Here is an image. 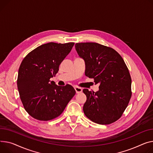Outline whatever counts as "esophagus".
<instances>
[{
  "label": "esophagus",
  "instance_id": "obj_1",
  "mask_svg": "<svg viewBox=\"0 0 153 153\" xmlns=\"http://www.w3.org/2000/svg\"><path fill=\"white\" fill-rule=\"evenodd\" d=\"M74 89L76 91L77 94H79V93H81L82 91V88L81 87H74Z\"/></svg>",
  "mask_w": 153,
  "mask_h": 153
}]
</instances>
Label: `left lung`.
I'll list each match as a JSON object with an SVG mask.
<instances>
[{
  "label": "left lung",
  "mask_w": 153,
  "mask_h": 153,
  "mask_svg": "<svg viewBox=\"0 0 153 153\" xmlns=\"http://www.w3.org/2000/svg\"><path fill=\"white\" fill-rule=\"evenodd\" d=\"M85 63V76L99 83L97 92L84 88L87 117L98 124L113 123L123 115L131 97V79L123 58L115 50L95 42L77 43Z\"/></svg>",
  "instance_id": "obj_1"
}]
</instances>
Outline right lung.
Instances as JSON below:
<instances>
[{
	"label": "right lung",
	"mask_w": 153,
	"mask_h": 153,
	"mask_svg": "<svg viewBox=\"0 0 153 153\" xmlns=\"http://www.w3.org/2000/svg\"><path fill=\"white\" fill-rule=\"evenodd\" d=\"M74 42H49L29 52L20 65L17 86L27 113L33 118L48 121L58 117L76 91L70 85L61 87L50 80L71 52Z\"/></svg>",
	"instance_id": "right-lung-1"
}]
</instances>
